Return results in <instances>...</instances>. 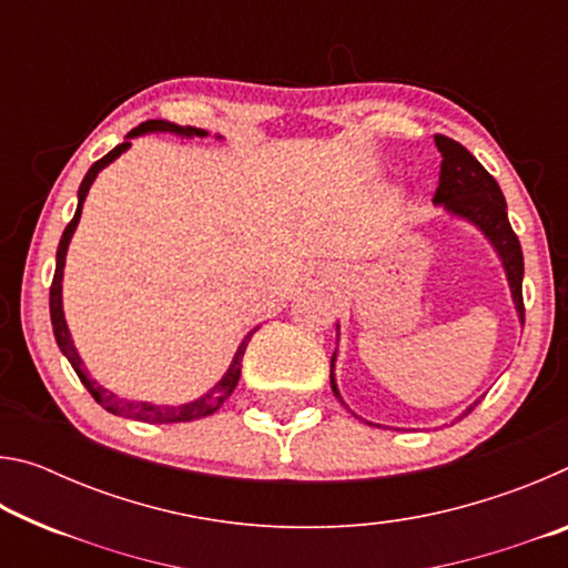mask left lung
I'll list each match as a JSON object with an SVG mask.
<instances>
[{"label": "left lung", "instance_id": "left-lung-1", "mask_svg": "<svg viewBox=\"0 0 568 568\" xmlns=\"http://www.w3.org/2000/svg\"><path fill=\"white\" fill-rule=\"evenodd\" d=\"M436 148L440 152V175H438L434 203L444 205L450 215H458L468 220V223H474L480 233L491 240L494 250L504 263L508 285H511L518 318L524 323V293H521L524 253L511 223H508L504 192L498 187L494 175H488V170L480 165V162L470 155L460 142L446 138V134H436ZM333 365H335V353L331 358V388L335 393V398L343 403L338 386H335ZM474 406H470L464 416H468V413L474 410Z\"/></svg>", "mask_w": 568, "mask_h": 568}]
</instances>
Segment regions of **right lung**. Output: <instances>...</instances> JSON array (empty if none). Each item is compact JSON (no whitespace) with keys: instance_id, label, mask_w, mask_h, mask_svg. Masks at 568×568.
I'll return each instance as SVG.
<instances>
[{"instance_id":"obj_1","label":"right lung","mask_w":568,"mask_h":568,"mask_svg":"<svg viewBox=\"0 0 568 568\" xmlns=\"http://www.w3.org/2000/svg\"><path fill=\"white\" fill-rule=\"evenodd\" d=\"M145 132H172V134H182V138H205V130H197V128H180V124H172L165 120H148L142 122L140 128H134L128 140L118 145L114 150H110L108 155L102 160L94 162V165L88 170V175H84L80 192H77V213L70 220V225L64 227L62 240H60V247H57V267H54V277H52V287H50V318H52V331H54V341L60 345V351L67 355V361L72 363V368L77 376H80L82 386L90 390V396L100 403L104 410L114 413V416H128L132 420H142V423H185V420H195V418H205V416H213V413L223 406V403L230 398V393L235 390L237 381H240V368H243V355L250 338H253V333L257 331H250L243 343H240V348L235 353L233 363H230V368L223 378H220L213 388H210L205 396H200L197 400H190V403H182V406H155V403H138V400H124L118 398L112 390L102 388L98 381H92L88 376V371H84L80 353L74 351V343L70 338V331H67V323H64V311H62V275H64V257H67V247H70V240L74 235V227L80 223V215H82V203L84 197H88L90 185L98 178V172L102 168H108L112 160H118L124 150L130 148V138H138V134H145Z\"/></svg>"}]
</instances>
